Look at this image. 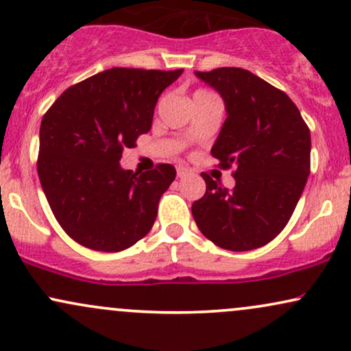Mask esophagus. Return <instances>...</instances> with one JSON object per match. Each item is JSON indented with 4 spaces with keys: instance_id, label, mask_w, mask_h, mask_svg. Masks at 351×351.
<instances>
[{
    "instance_id": "esophagus-1",
    "label": "esophagus",
    "mask_w": 351,
    "mask_h": 351,
    "mask_svg": "<svg viewBox=\"0 0 351 351\" xmlns=\"http://www.w3.org/2000/svg\"><path fill=\"white\" fill-rule=\"evenodd\" d=\"M189 173V170L186 167H178L176 168V175H178V178H183V176H186Z\"/></svg>"
}]
</instances>
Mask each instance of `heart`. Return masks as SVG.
Segmentation results:
<instances>
[{"mask_svg": "<svg viewBox=\"0 0 351 351\" xmlns=\"http://www.w3.org/2000/svg\"><path fill=\"white\" fill-rule=\"evenodd\" d=\"M204 92H206V90H198L196 94H204Z\"/></svg>", "mask_w": 351, "mask_h": 351, "instance_id": "1", "label": "heart"}]
</instances>
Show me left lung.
Segmentation results:
<instances>
[{
  "label": "left lung",
  "instance_id": "8db88e82",
  "mask_svg": "<svg viewBox=\"0 0 351 351\" xmlns=\"http://www.w3.org/2000/svg\"><path fill=\"white\" fill-rule=\"evenodd\" d=\"M224 100L228 117L211 155L236 167L232 189L208 173L206 193L191 206L199 231L228 251H251L291 219L310 173V130L285 92L241 67L195 72Z\"/></svg>",
  "mask_w": 351,
  "mask_h": 351
}]
</instances>
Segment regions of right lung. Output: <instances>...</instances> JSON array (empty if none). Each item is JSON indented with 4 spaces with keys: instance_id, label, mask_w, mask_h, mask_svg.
Masks as SVG:
<instances>
[{
    "instance_id": "right-lung-1",
    "label": "right lung",
    "mask_w": 351,
    "mask_h": 351,
    "mask_svg": "<svg viewBox=\"0 0 351 351\" xmlns=\"http://www.w3.org/2000/svg\"><path fill=\"white\" fill-rule=\"evenodd\" d=\"M181 72L107 69L67 88L43 117L39 181L75 243L119 252L152 229L175 167L160 163L138 175L123 170L120 158L150 130L160 94Z\"/></svg>"
}]
</instances>
